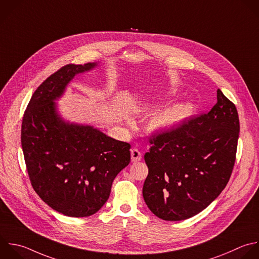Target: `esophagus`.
<instances>
[{"label":"esophagus","instance_id":"esophagus-1","mask_svg":"<svg viewBox=\"0 0 259 259\" xmlns=\"http://www.w3.org/2000/svg\"><path fill=\"white\" fill-rule=\"evenodd\" d=\"M131 157L133 162H139L142 159V154L138 149H132L131 150Z\"/></svg>","mask_w":259,"mask_h":259}]
</instances>
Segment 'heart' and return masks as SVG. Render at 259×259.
I'll list each match as a JSON object with an SVG mask.
<instances>
[{
	"label": "heart",
	"instance_id": "heart-1",
	"mask_svg": "<svg viewBox=\"0 0 259 259\" xmlns=\"http://www.w3.org/2000/svg\"><path fill=\"white\" fill-rule=\"evenodd\" d=\"M195 110L191 102H179L173 104L157 114L151 122V130L154 133L164 134L171 132L189 118Z\"/></svg>",
	"mask_w": 259,
	"mask_h": 259
}]
</instances>
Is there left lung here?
<instances>
[{"instance_id":"left-lung-1","label":"left lung","mask_w":259,"mask_h":259,"mask_svg":"<svg viewBox=\"0 0 259 259\" xmlns=\"http://www.w3.org/2000/svg\"><path fill=\"white\" fill-rule=\"evenodd\" d=\"M217 103L175 130L152 136L145 154L149 174L143 196L165 221L191 218L226 187L236 159L239 117L236 106L218 89Z\"/></svg>"}]
</instances>
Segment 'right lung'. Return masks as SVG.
I'll list each match as a JSON object with an SVG mask.
<instances>
[{"mask_svg":"<svg viewBox=\"0 0 259 259\" xmlns=\"http://www.w3.org/2000/svg\"><path fill=\"white\" fill-rule=\"evenodd\" d=\"M97 63L67 65L33 93L21 127V145L35 192L69 217L97 212L110 195L116 175L131 161V145L89 124L65 120L57 102L76 75Z\"/></svg>","mask_w":259,"mask_h":259,"instance_id":"right-lung-1","label":"right lung"}]
</instances>
